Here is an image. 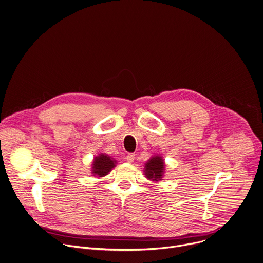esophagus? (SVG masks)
<instances>
[{
	"instance_id": "esophagus-1",
	"label": "esophagus",
	"mask_w": 263,
	"mask_h": 263,
	"mask_svg": "<svg viewBox=\"0 0 263 263\" xmlns=\"http://www.w3.org/2000/svg\"><path fill=\"white\" fill-rule=\"evenodd\" d=\"M135 154L134 153H128L127 155H126V157H125V159H126V161L127 162H133L134 160H135Z\"/></svg>"
}]
</instances>
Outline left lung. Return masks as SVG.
Here are the masks:
<instances>
[{"mask_svg": "<svg viewBox=\"0 0 263 263\" xmlns=\"http://www.w3.org/2000/svg\"><path fill=\"white\" fill-rule=\"evenodd\" d=\"M164 160L160 155H155L151 157L146 163L144 168V174L147 179L158 182L162 179L164 174Z\"/></svg>", "mask_w": 263, "mask_h": 263, "instance_id": "8db88e82", "label": "left lung"}]
</instances>
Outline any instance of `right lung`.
Returning a JSON list of instances; mask_svg holds the SVG:
<instances>
[{
	"instance_id": "add662e5",
	"label": "right lung",
	"mask_w": 263,
	"mask_h": 263,
	"mask_svg": "<svg viewBox=\"0 0 263 263\" xmlns=\"http://www.w3.org/2000/svg\"><path fill=\"white\" fill-rule=\"evenodd\" d=\"M116 160L111 158L109 155L101 153L100 155L96 156L92 161V170L91 173L93 176L104 177L108 175L113 167H115Z\"/></svg>"
}]
</instances>
